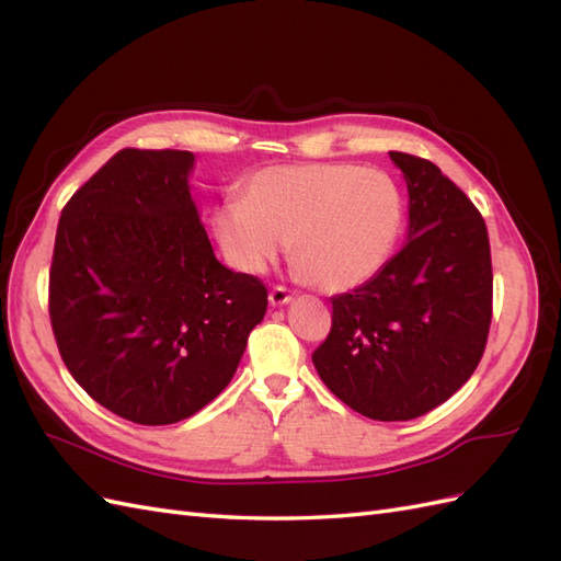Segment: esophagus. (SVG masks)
Listing matches in <instances>:
<instances>
[{"mask_svg":"<svg viewBox=\"0 0 561 561\" xmlns=\"http://www.w3.org/2000/svg\"><path fill=\"white\" fill-rule=\"evenodd\" d=\"M290 299H293V293L287 290V287H283V285H276L274 290L268 293V301L274 304V307H283V304H287Z\"/></svg>","mask_w":561,"mask_h":561,"instance_id":"1","label":"esophagus"}]
</instances>
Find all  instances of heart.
Listing matches in <instances>:
<instances>
[{"instance_id": "b5f03b06", "label": "heart", "mask_w": 561, "mask_h": 561, "mask_svg": "<svg viewBox=\"0 0 561 561\" xmlns=\"http://www.w3.org/2000/svg\"><path fill=\"white\" fill-rule=\"evenodd\" d=\"M225 260L262 274L290 239L297 271L320 290L344 293L390 262L404 227L398 182L353 163L271 165L241 184L210 217Z\"/></svg>"}]
</instances>
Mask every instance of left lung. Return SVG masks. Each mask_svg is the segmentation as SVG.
Masks as SVG:
<instances>
[{"instance_id":"1","label":"left lung","mask_w":561,"mask_h":561,"mask_svg":"<svg viewBox=\"0 0 561 561\" xmlns=\"http://www.w3.org/2000/svg\"><path fill=\"white\" fill-rule=\"evenodd\" d=\"M390 159L410 192V241L375 278L332 297L313 365L351 410L410 421L449 400L480 365L494 274L474 203L433 161L407 151Z\"/></svg>"}]
</instances>
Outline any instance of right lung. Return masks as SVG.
Here are the masks:
<instances>
[{
	"mask_svg": "<svg viewBox=\"0 0 561 561\" xmlns=\"http://www.w3.org/2000/svg\"><path fill=\"white\" fill-rule=\"evenodd\" d=\"M192 151L122 149L65 203L48 316L65 367L116 416L165 426L231 381L266 285L217 262Z\"/></svg>",
	"mask_w": 561,
	"mask_h": 561,
	"instance_id": "1",
	"label": "right lung"
}]
</instances>
